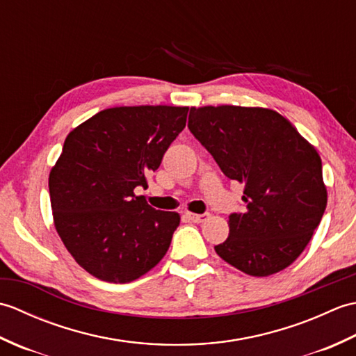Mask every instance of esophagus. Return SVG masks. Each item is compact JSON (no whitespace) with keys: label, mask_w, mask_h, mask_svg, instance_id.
<instances>
[{"label":"esophagus","mask_w":356,"mask_h":356,"mask_svg":"<svg viewBox=\"0 0 356 356\" xmlns=\"http://www.w3.org/2000/svg\"><path fill=\"white\" fill-rule=\"evenodd\" d=\"M208 217H209V214H193V213L188 214V218H190V220L194 222V223H203V222H207Z\"/></svg>","instance_id":"34e87169"}]
</instances>
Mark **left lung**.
<instances>
[{"mask_svg":"<svg viewBox=\"0 0 356 356\" xmlns=\"http://www.w3.org/2000/svg\"><path fill=\"white\" fill-rule=\"evenodd\" d=\"M188 128L226 177L245 185L243 213L214 246L248 275L283 270L305 251L327 205L316 149L274 110L220 105L191 108Z\"/></svg>","mask_w":356,"mask_h":356,"instance_id":"left-lung-1","label":"left lung"}]
</instances>
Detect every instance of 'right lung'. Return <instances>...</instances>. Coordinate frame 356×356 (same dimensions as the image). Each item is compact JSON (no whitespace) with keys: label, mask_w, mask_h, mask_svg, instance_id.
Masks as SVG:
<instances>
[{"label":"right lung","mask_w":356,"mask_h":356,"mask_svg":"<svg viewBox=\"0 0 356 356\" xmlns=\"http://www.w3.org/2000/svg\"><path fill=\"white\" fill-rule=\"evenodd\" d=\"M188 107L102 110L67 136L49 177L55 228L88 274L130 283L163 259L180 223L136 195L186 125Z\"/></svg>","instance_id":"right-lung-1"}]
</instances>
